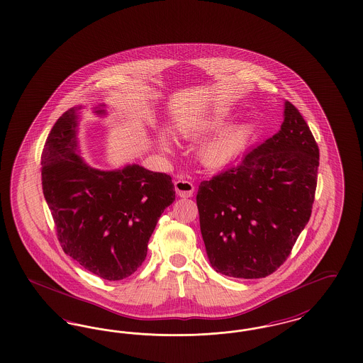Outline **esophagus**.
Listing matches in <instances>:
<instances>
[{
    "instance_id": "34e87169",
    "label": "esophagus",
    "mask_w": 363,
    "mask_h": 363,
    "mask_svg": "<svg viewBox=\"0 0 363 363\" xmlns=\"http://www.w3.org/2000/svg\"><path fill=\"white\" fill-rule=\"evenodd\" d=\"M175 191L179 197L182 199H189L193 196L194 193V186L191 182H189L186 179H178L174 182Z\"/></svg>"
}]
</instances>
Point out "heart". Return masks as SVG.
<instances>
[{
    "mask_svg": "<svg viewBox=\"0 0 363 363\" xmlns=\"http://www.w3.org/2000/svg\"><path fill=\"white\" fill-rule=\"evenodd\" d=\"M223 124H224V116L213 115V116L199 118L196 121L185 123L181 125L179 130L185 138H197L211 130H218ZM248 132L250 130L245 124L233 125L230 130L223 132L215 139L205 143L203 148L200 150V158L205 164L212 167H218L227 163L228 160H233L242 148V145H245ZM163 145L164 148L169 147L166 140H163Z\"/></svg>",
    "mask_w": 363,
    "mask_h": 363,
    "instance_id": "b5f03b06",
    "label": "heart"
}]
</instances>
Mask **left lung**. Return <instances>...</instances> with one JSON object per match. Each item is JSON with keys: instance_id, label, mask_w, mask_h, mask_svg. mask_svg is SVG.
I'll return each instance as SVG.
<instances>
[{"instance_id": "left-lung-1", "label": "left lung", "mask_w": 363, "mask_h": 363, "mask_svg": "<svg viewBox=\"0 0 363 363\" xmlns=\"http://www.w3.org/2000/svg\"><path fill=\"white\" fill-rule=\"evenodd\" d=\"M318 167V143L286 101L274 136L199 186L200 228L212 267L233 278L273 274L309 221Z\"/></svg>"}]
</instances>
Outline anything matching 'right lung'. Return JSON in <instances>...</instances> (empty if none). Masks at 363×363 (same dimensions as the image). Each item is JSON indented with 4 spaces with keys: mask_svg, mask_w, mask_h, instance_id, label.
I'll list each match as a JSON object with an SVG mask.
<instances>
[{
    "mask_svg": "<svg viewBox=\"0 0 363 363\" xmlns=\"http://www.w3.org/2000/svg\"><path fill=\"white\" fill-rule=\"evenodd\" d=\"M78 109L59 117L45 140L44 199L63 251L100 278L124 279L145 262L160 215L174 203V185L170 175L139 164L115 172L87 166L75 154Z\"/></svg>",
    "mask_w": 363,
    "mask_h": 363,
    "instance_id": "add662e5",
    "label": "right lung"
}]
</instances>
